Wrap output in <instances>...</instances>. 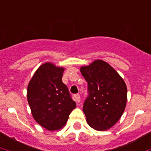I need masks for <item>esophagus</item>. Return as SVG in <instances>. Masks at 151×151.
<instances>
[{
    "mask_svg": "<svg viewBox=\"0 0 151 151\" xmlns=\"http://www.w3.org/2000/svg\"><path fill=\"white\" fill-rule=\"evenodd\" d=\"M74 98H75L76 101H77L78 103H79L80 101H81V96H80V94H79V93H77V94L74 95Z\"/></svg>",
    "mask_w": 151,
    "mask_h": 151,
    "instance_id": "esophagus-1",
    "label": "esophagus"
}]
</instances>
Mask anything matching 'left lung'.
<instances>
[{
  "instance_id": "8db88e82",
  "label": "left lung",
  "mask_w": 151,
  "mask_h": 151,
  "mask_svg": "<svg viewBox=\"0 0 151 151\" xmlns=\"http://www.w3.org/2000/svg\"><path fill=\"white\" fill-rule=\"evenodd\" d=\"M88 84L83 112L90 127L106 130L120 119L127 104V89L123 79L106 61L97 60L81 68Z\"/></svg>"
}]
</instances>
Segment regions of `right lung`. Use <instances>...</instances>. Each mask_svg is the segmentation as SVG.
<instances>
[{
    "instance_id": "obj_1",
    "label": "right lung",
    "mask_w": 151,
    "mask_h": 151,
    "mask_svg": "<svg viewBox=\"0 0 151 151\" xmlns=\"http://www.w3.org/2000/svg\"><path fill=\"white\" fill-rule=\"evenodd\" d=\"M63 72L61 67L45 63L36 71L28 86V102L33 118L49 130L63 127L76 107L68 87L61 80Z\"/></svg>"
}]
</instances>
